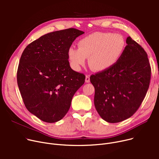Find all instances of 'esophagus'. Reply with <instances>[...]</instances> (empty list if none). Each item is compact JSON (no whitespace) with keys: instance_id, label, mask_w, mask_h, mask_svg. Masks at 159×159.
Returning a JSON list of instances; mask_svg holds the SVG:
<instances>
[{"instance_id":"esophagus-1","label":"esophagus","mask_w":159,"mask_h":159,"mask_svg":"<svg viewBox=\"0 0 159 159\" xmlns=\"http://www.w3.org/2000/svg\"><path fill=\"white\" fill-rule=\"evenodd\" d=\"M86 82H87V83H88V82H90V78H89V75H86Z\"/></svg>"}]
</instances>
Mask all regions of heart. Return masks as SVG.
<instances>
[{"instance_id": "obj_1", "label": "heart", "mask_w": 159, "mask_h": 159, "mask_svg": "<svg viewBox=\"0 0 159 159\" xmlns=\"http://www.w3.org/2000/svg\"><path fill=\"white\" fill-rule=\"evenodd\" d=\"M79 48L70 47L68 58L71 68L79 71L89 58V64L94 71L109 70L119 62L124 52L126 43L122 36L109 32H97L80 39Z\"/></svg>"}]
</instances>
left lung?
Listing matches in <instances>:
<instances>
[{
	"label": "left lung",
	"instance_id": "1",
	"mask_svg": "<svg viewBox=\"0 0 159 159\" xmlns=\"http://www.w3.org/2000/svg\"><path fill=\"white\" fill-rule=\"evenodd\" d=\"M120 59L112 68L91 75L94 104L101 118L116 123L134 114L143 102L151 79V67L143 48L130 37Z\"/></svg>",
	"mask_w": 159,
	"mask_h": 159
}]
</instances>
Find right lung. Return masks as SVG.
<instances>
[{
  "instance_id": "1",
  "label": "right lung",
  "mask_w": 159,
  "mask_h": 159,
  "mask_svg": "<svg viewBox=\"0 0 159 159\" xmlns=\"http://www.w3.org/2000/svg\"><path fill=\"white\" fill-rule=\"evenodd\" d=\"M84 32L75 29L47 33L26 46L16 74L17 84L27 110L41 120L53 123L68 113L75 92L85 75L73 70L68 49Z\"/></svg>"
}]
</instances>
